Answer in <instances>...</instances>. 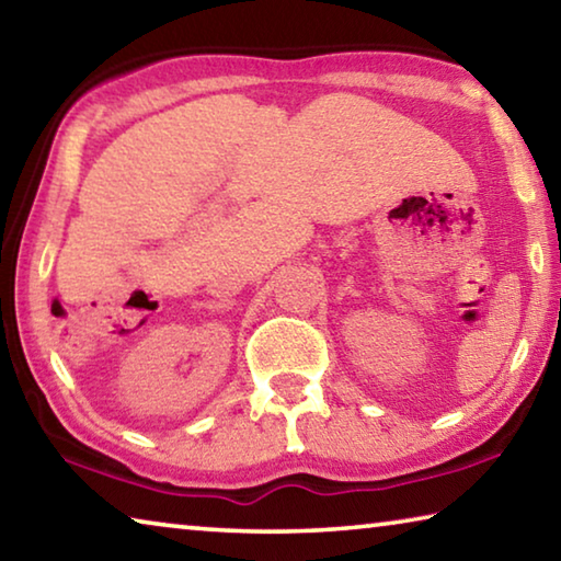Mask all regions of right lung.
Wrapping results in <instances>:
<instances>
[{"instance_id": "obj_1", "label": "right lung", "mask_w": 561, "mask_h": 561, "mask_svg": "<svg viewBox=\"0 0 561 561\" xmlns=\"http://www.w3.org/2000/svg\"><path fill=\"white\" fill-rule=\"evenodd\" d=\"M59 309H61V307H59V301H54V307H51V311H56V314H59Z\"/></svg>"}]
</instances>
